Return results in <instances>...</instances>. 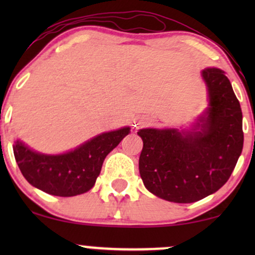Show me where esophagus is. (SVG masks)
I'll use <instances>...</instances> for the list:
<instances>
[{"instance_id":"obj_1","label":"esophagus","mask_w":255,"mask_h":255,"mask_svg":"<svg viewBox=\"0 0 255 255\" xmlns=\"http://www.w3.org/2000/svg\"><path fill=\"white\" fill-rule=\"evenodd\" d=\"M135 127H136V125H135Z\"/></svg>"}]
</instances>
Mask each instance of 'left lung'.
I'll return each mask as SVG.
<instances>
[{
	"mask_svg": "<svg viewBox=\"0 0 255 255\" xmlns=\"http://www.w3.org/2000/svg\"><path fill=\"white\" fill-rule=\"evenodd\" d=\"M209 108L192 130L137 131L144 147L139 171L152 194L188 204L217 192L229 180L244 147L242 111L229 79L218 68L201 72Z\"/></svg>",
	"mask_w": 255,
	"mask_h": 255,
	"instance_id": "8db88e82",
	"label": "left lung"
}]
</instances>
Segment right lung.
<instances>
[{
  "label": "right lung",
  "mask_w": 255,
  "mask_h": 255,
  "mask_svg": "<svg viewBox=\"0 0 255 255\" xmlns=\"http://www.w3.org/2000/svg\"><path fill=\"white\" fill-rule=\"evenodd\" d=\"M129 127L102 133L63 154H43L21 141L13 146L20 171L32 186L57 197H74L95 186L108 153L129 133Z\"/></svg>",
  "instance_id": "add662e5"
}]
</instances>
